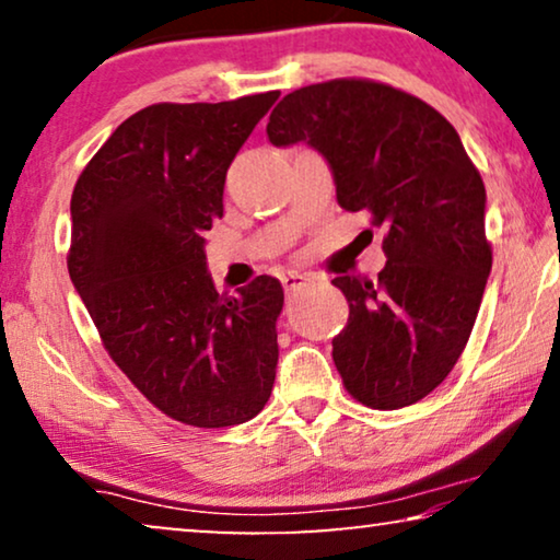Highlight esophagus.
Returning <instances> with one entry per match:
<instances>
[{
	"mask_svg": "<svg viewBox=\"0 0 560 560\" xmlns=\"http://www.w3.org/2000/svg\"><path fill=\"white\" fill-rule=\"evenodd\" d=\"M280 280H282V288H285L288 293H295V290H301L303 285H308L313 278H311V275H305V272L288 270V272H282Z\"/></svg>",
	"mask_w": 560,
	"mask_h": 560,
	"instance_id": "esophagus-1",
	"label": "esophagus"
}]
</instances>
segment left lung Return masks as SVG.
Wrapping results in <instances>:
<instances>
[{"label": "left lung", "mask_w": 560, "mask_h": 560, "mask_svg": "<svg viewBox=\"0 0 560 560\" xmlns=\"http://www.w3.org/2000/svg\"><path fill=\"white\" fill-rule=\"evenodd\" d=\"M267 137L320 152L341 209L385 232L377 278H334L349 301L334 339L343 387L374 410L423 400L462 357L492 270L487 190L462 137L418 96L366 79L293 91Z\"/></svg>", "instance_id": "obj_1"}]
</instances>
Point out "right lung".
Returning <instances> with one entry per match:
<instances>
[{
	"label": "right lung",
	"instance_id": "add662e5",
	"mask_svg": "<svg viewBox=\"0 0 560 560\" xmlns=\"http://www.w3.org/2000/svg\"><path fill=\"white\" fill-rule=\"evenodd\" d=\"M278 96L152 104L114 129L71 196L75 293L114 364L186 425L247 423L275 385L280 280L217 293L203 236L224 217L229 165Z\"/></svg>",
	"mask_w": 560,
	"mask_h": 560
}]
</instances>
